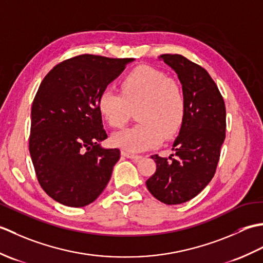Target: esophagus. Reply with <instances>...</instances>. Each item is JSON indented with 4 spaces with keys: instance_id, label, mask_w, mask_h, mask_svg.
I'll list each match as a JSON object with an SVG mask.
<instances>
[{
    "instance_id": "1",
    "label": "esophagus",
    "mask_w": 263,
    "mask_h": 263,
    "mask_svg": "<svg viewBox=\"0 0 263 263\" xmlns=\"http://www.w3.org/2000/svg\"><path fill=\"white\" fill-rule=\"evenodd\" d=\"M122 155L125 156V157H127V158H131V159H135V160L142 158V156H140V155H136V154H132V153H128V152H124V150L122 152Z\"/></svg>"
}]
</instances>
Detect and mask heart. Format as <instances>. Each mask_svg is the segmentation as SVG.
Masks as SVG:
<instances>
[{
	"label": "heart",
	"instance_id": "b5f03b06",
	"mask_svg": "<svg viewBox=\"0 0 263 263\" xmlns=\"http://www.w3.org/2000/svg\"><path fill=\"white\" fill-rule=\"evenodd\" d=\"M99 113L113 128H122L138 109L137 125L116 133L111 141L127 152L157 146L180 131L186 110L182 85L152 66H138L121 80V92L105 89L98 98Z\"/></svg>",
	"mask_w": 263,
	"mask_h": 263
}]
</instances>
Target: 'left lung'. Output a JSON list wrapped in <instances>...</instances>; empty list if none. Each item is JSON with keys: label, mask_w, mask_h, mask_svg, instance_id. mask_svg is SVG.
Instances as JSON below:
<instances>
[{"label": "left lung", "mask_w": 263, "mask_h": 263, "mask_svg": "<svg viewBox=\"0 0 263 263\" xmlns=\"http://www.w3.org/2000/svg\"><path fill=\"white\" fill-rule=\"evenodd\" d=\"M184 89L186 110L168 158L153 155L156 172L146 185L166 204L193 199L214 177L226 133V107L215 81L202 66L180 54H164Z\"/></svg>", "instance_id": "left-lung-1"}]
</instances>
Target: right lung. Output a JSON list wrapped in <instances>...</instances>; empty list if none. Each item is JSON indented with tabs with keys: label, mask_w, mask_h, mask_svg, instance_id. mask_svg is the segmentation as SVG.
<instances>
[{
	"label": "right lung",
	"mask_w": 263,
	"mask_h": 263,
	"mask_svg": "<svg viewBox=\"0 0 263 263\" xmlns=\"http://www.w3.org/2000/svg\"><path fill=\"white\" fill-rule=\"evenodd\" d=\"M133 59L82 54L57 64L31 106L29 153L42 189L58 202L80 208L93 202L110 180L120 149L107 138L99 95Z\"/></svg>",
	"instance_id": "add662e5"
}]
</instances>
